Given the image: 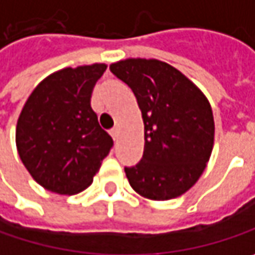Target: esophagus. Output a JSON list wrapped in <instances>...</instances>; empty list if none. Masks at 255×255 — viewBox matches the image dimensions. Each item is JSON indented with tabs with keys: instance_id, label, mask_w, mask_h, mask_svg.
Listing matches in <instances>:
<instances>
[{
	"instance_id": "esophagus-1",
	"label": "esophagus",
	"mask_w": 255,
	"mask_h": 255,
	"mask_svg": "<svg viewBox=\"0 0 255 255\" xmlns=\"http://www.w3.org/2000/svg\"><path fill=\"white\" fill-rule=\"evenodd\" d=\"M118 134H120V129H118V128H112V129H111V135H112L114 140L118 138Z\"/></svg>"
}]
</instances>
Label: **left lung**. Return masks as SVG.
Listing matches in <instances>:
<instances>
[{
    "label": "left lung",
    "instance_id": "1",
    "mask_svg": "<svg viewBox=\"0 0 255 255\" xmlns=\"http://www.w3.org/2000/svg\"><path fill=\"white\" fill-rule=\"evenodd\" d=\"M109 68L131 87L144 123L143 157L126 168L129 185L157 201L187 193L213 150L215 121L207 98L179 70L159 59L128 58Z\"/></svg>",
    "mask_w": 255,
    "mask_h": 255
}]
</instances>
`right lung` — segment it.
Returning a JSON list of instances; mask_svg holds the SVG:
<instances>
[{
    "label": "right lung",
    "instance_id": "1",
    "mask_svg": "<svg viewBox=\"0 0 255 255\" xmlns=\"http://www.w3.org/2000/svg\"><path fill=\"white\" fill-rule=\"evenodd\" d=\"M106 64L62 68L40 81L23 106L17 127L18 156L39 185L57 194L81 193L111 147L90 106Z\"/></svg>",
    "mask_w": 255,
    "mask_h": 255
}]
</instances>
